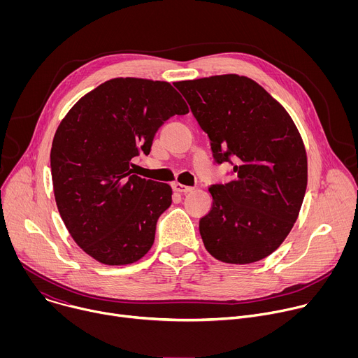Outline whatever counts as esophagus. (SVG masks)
Masks as SVG:
<instances>
[{
	"label": "esophagus",
	"instance_id": "esophagus-1",
	"mask_svg": "<svg viewBox=\"0 0 358 358\" xmlns=\"http://www.w3.org/2000/svg\"><path fill=\"white\" fill-rule=\"evenodd\" d=\"M173 188H174V191H177L180 194H187V192L192 191V187H188V185H184V184H180V182H174Z\"/></svg>",
	"mask_w": 358,
	"mask_h": 358
}]
</instances>
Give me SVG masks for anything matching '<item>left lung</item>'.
I'll use <instances>...</instances> for the list:
<instances>
[{
  "mask_svg": "<svg viewBox=\"0 0 358 358\" xmlns=\"http://www.w3.org/2000/svg\"><path fill=\"white\" fill-rule=\"evenodd\" d=\"M211 141L217 164L234 178L213 184L211 211L199 220L203 246L225 264L258 262L297 220L308 187L303 140L285 108L261 85L220 75L174 85Z\"/></svg>",
  "mask_w": 358,
  "mask_h": 358,
  "instance_id": "left-lung-1",
  "label": "left lung"
}]
</instances>
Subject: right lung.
Returning <instances> with one entry per match:
<instances>
[{"instance_id":"obj_1","label":"right lung","mask_w":358,"mask_h":358,"mask_svg":"<svg viewBox=\"0 0 358 358\" xmlns=\"http://www.w3.org/2000/svg\"><path fill=\"white\" fill-rule=\"evenodd\" d=\"M188 113L169 83L117 78L85 94L61 122L50 148L55 201L73 241L105 265H129L155 243L171 187L133 174L171 116Z\"/></svg>"}]
</instances>
